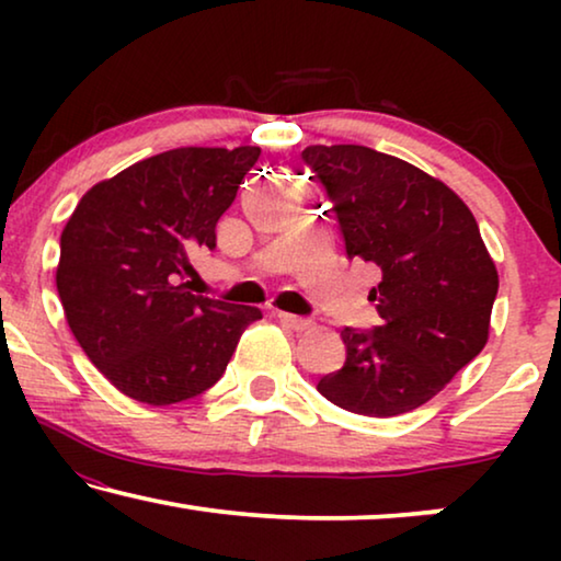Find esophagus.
Segmentation results:
<instances>
[{
  "label": "esophagus",
  "mask_w": 561,
  "mask_h": 561,
  "mask_svg": "<svg viewBox=\"0 0 561 561\" xmlns=\"http://www.w3.org/2000/svg\"><path fill=\"white\" fill-rule=\"evenodd\" d=\"M275 319H278L283 327L294 329V332H304V329L311 327V319L296 317V313H286V311H275Z\"/></svg>",
  "instance_id": "esophagus-1"
}]
</instances>
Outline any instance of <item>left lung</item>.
<instances>
[{"mask_svg":"<svg viewBox=\"0 0 561 561\" xmlns=\"http://www.w3.org/2000/svg\"><path fill=\"white\" fill-rule=\"evenodd\" d=\"M340 221L347 257L380 273V324L342 329L347 359L319 380L327 401L398 416L439 393L488 342L497 271L472 211L449 186L365 145L301 152Z\"/></svg>","mask_w":561,"mask_h":561,"instance_id":"left-lung-1","label":"left lung"}]
</instances>
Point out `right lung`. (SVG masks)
<instances>
[{"instance_id": "1", "label": "right lung", "mask_w": 561, "mask_h": 561, "mask_svg": "<svg viewBox=\"0 0 561 561\" xmlns=\"http://www.w3.org/2000/svg\"><path fill=\"white\" fill-rule=\"evenodd\" d=\"M260 148H179L89 188L60 234L56 286L76 342L106 380L148 405L188 401L221 378L255 306L194 296L188 257Z\"/></svg>"}]
</instances>
